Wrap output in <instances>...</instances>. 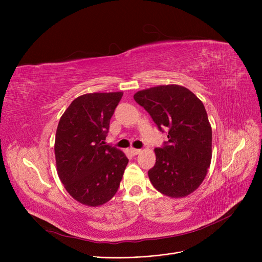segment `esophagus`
<instances>
[{
	"label": "esophagus",
	"instance_id": "esophagus-1",
	"mask_svg": "<svg viewBox=\"0 0 262 262\" xmlns=\"http://www.w3.org/2000/svg\"><path fill=\"white\" fill-rule=\"evenodd\" d=\"M140 152H141V149H139V148H134V147L130 148V153L133 155H138Z\"/></svg>",
	"mask_w": 262,
	"mask_h": 262
}]
</instances>
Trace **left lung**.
I'll return each mask as SVG.
<instances>
[{
	"label": "left lung",
	"instance_id": "left-lung-1",
	"mask_svg": "<svg viewBox=\"0 0 262 262\" xmlns=\"http://www.w3.org/2000/svg\"><path fill=\"white\" fill-rule=\"evenodd\" d=\"M160 130L167 127L168 142L155 148L150 183L172 199L186 198L201 186L212 157V130L198 96L180 85H160L134 94Z\"/></svg>",
	"mask_w": 262,
	"mask_h": 262
}]
</instances>
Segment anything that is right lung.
Returning <instances> with one entry per match:
<instances>
[{
  "label": "right lung",
  "mask_w": 262,
  "mask_h": 262,
  "mask_svg": "<svg viewBox=\"0 0 262 262\" xmlns=\"http://www.w3.org/2000/svg\"><path fill=\"white\" fill-rule=\"evenodd\" d=\"M122 95V91L82 94L58 123L54 144L58 177L69 194L89 207L115 196L128 163L122 150L104 141Z\"/></svg>",
  "instance_id": "add662e5"
}]
</instances>
